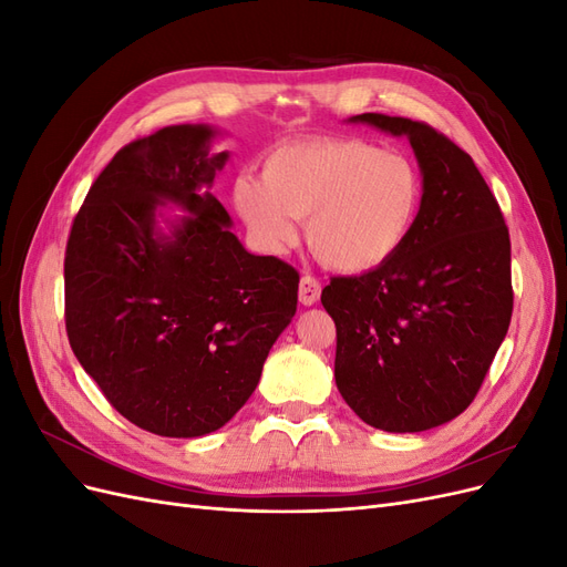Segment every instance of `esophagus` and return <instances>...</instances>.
I'll return each mask as SVG.
<instances>
[{
  "mask_svg": "<svg viewBox=\"0 0 567 567\" xmlns=\"http://www.w3.org/2000/svg\"><path fill=\"white\" fill-rule=\"evenodd\" d=\"M319 296H321V284L315 277H310V274H305V277L300 279V286H298L300 302L310 307V305L319 302Z\"/></svg>",
  "mask_w": 567,
  "mask_h": 567,
  "instance_id": "1",
  "label": "esophagus"
}]
</instances>
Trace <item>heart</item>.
Returning <instances> with one entry per match:
<instances>
[{
  "mask_svg": "<svg viewBox=\"0 0 567 567\" xmlns=\"http://www.w3.org/2000/svg\"><path fill=\"white\" fill-rule=\"evenodd\" d=\"M262 178L231 184L234 210L255 241L281 252L298 238L296 219L307 217V244L340 271H367L398 252L423 203L414 161L354 140L281 146Z\"/></svg>",
  "mask_w": 567,
  "mask_h": 567,
  "instance_id": "heart-1",
  "label": "heart"
}]
</instances>
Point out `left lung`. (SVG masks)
<instances>
[{"label": "left lung", "mask_w": 567, "mask_h": 567, "mask_svg": "<svg viewBox=\"0 0 567 567\" xmlns=\"http://www.w3.org/2000/svg\"><path fill=\"white\" fill-rule=\"evenodd\" d=\"M348 123L404 136L423 203L398 252L321 290L338 336L336 385L379 431H431L466 411L506 338L508 229L473 158L431 125L381 113Z\"/></svg>", "instance_id": "obj_1"}]
</instances>
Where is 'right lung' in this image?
I'll list each match as a JSON object with an SVG mask.
<instances>
[{"mask_svg":"<svg viewBox=\"0 0 567 567\" xmlns=\"http://www.w3.org/2000/svg\"><path fill=\"white\" fill-rule=\"evenodd\" d=\"M219 134L169 125L120 148L65 248L78 362L120 414L163 437L231 421L298 307V271L248 252L210 194L229 161L213 151Z\"/></svg>","mask_w":567,"mask_h":567,"instance_id":"add662e5","label":"right lung"}]
</instances>
